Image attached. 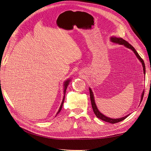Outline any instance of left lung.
<instances>
[{
    "instance_id": "obj_1",
    "label": "left lung",
    "mask_w": 151,
    "mask_h": 151,
    "mask_svg": "<svg viewBox=\"0 0 151 151\" xmlns=\"http://www.w3.org/2000/svg\"><path fill=\"white\" fill-rule=\"evenodd\" d=\"M110 42H111L114 43H117L118 45H123V46H125V47L132 50V51L134 52V53H135L136 57H137V58L140 60V62L142 63V67H143L144 74V75H145V67L144 62L142 60V58L140 57L139 53L137 52L135 49L133 47H132L130 44H129L127 42H126L125 40L122 39V38H117V37H116V36H111V37H110ZM89 93H90L91 101V104H92V108H93V111L95 114V115L98 118H99V119H101V120H102L104 122H108V123H116L120 122L123 120L124 119H125V118L127 116H129V115H128L125 116H123L122 118H109V117H107L106 116L104 115L103 113H101V112L99 111V109H98V108L96 106V104L95 100H94V94L93 93V91L91 90V89L90 88H89ZM144 94V90L143 91V92H142V95H141L140 103L142 101V99H143Z\"/></svg>"
}]
</instances>
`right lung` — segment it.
I'll return each mask as SVG.
<instances>
[{
	"mask_svg": "<svg viewBox=\"0 0 151 151\" xmlns=\"http://www.w3.org/2000/svg\"><path fill=\"white\" fill-rule=\"evenodd\" d=\"M70 81H71L70 79H67V80L64 82V84H63V94H64V96H63V100H62V103H61V104H60V108H59V109H58V112H57V113L56 116L58 115V113H60V111H61L62 108V106H63V103H64V99H65V92H66V89H67V87H68V84H69Z\"/></svg>",
	"mask_w": 151,
	"mask_h": 151,
	"instance_id": "obj_1",
	"label": "right lung"
}]
</instances>
